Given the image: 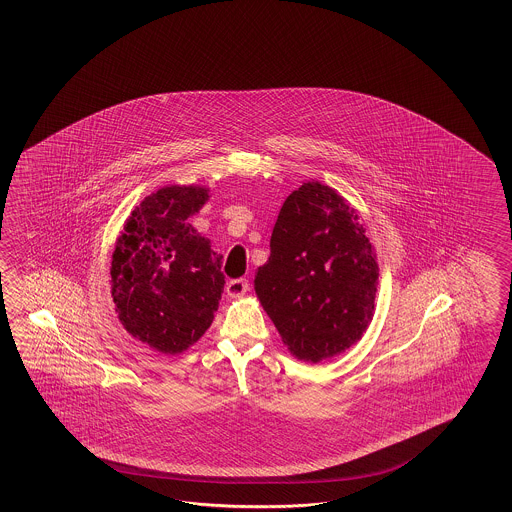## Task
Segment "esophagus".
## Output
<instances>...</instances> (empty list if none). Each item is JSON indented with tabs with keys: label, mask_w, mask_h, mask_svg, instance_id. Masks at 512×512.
I'll use <instances>...</instances> for the list:
<instances>
[{
	"label": "esophagus",
	"mask_w": 512,
	"mask_h": 512,
	"mask_svg": "<svg viewBox=\"0 0 512 512\" xmlns=\"http://www.w3.org/2000/svg\"><path fill=\"white\" fill-rule=\"evenodd\" d=\"M248 291V279H233V281H229V283H227V295L231 296V298H240V296L246 295Z\"/></svg>",
	"instance_id": "obj_1"
}]
</instances>
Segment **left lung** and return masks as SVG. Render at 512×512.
<instances>
[{
    "mask_svg": "<svg viewBox=\"0 0 512 512\" xmlns=\"http://www.w3.org/2000/svg\"><path fill=\"white\" fill-rule=\"evenodd\" d=\"M255 295L287 351L308 364L360 341L375 313L379 266L357 208L306 180L279 210Z\"/></svg>",
    "mask_w": 512,
    "mask_h": 512,
    "instance_id": "1",
    "label": "left lung"
}]
</instances>
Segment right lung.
Masks as SVG:
<instances>
[{
	"mask_svg": "<svg viewBox=\"0 0 512 512\" xmlns=\"http://www.w3.org/2000/svg\"><path fill=\"white\" fill-rule=\"evenodd\" d=\"M204 186L159 187L125 219L110 263L120 323L163 355H180L214 321L225 276L221 255L187 221L210 199Z\"/></svg>",
	"mask_w": 512,
	"mask_h": 512,
	"instance_id": "obj_1",
	"label": "right lung"
}]
</instances>
